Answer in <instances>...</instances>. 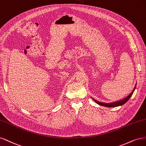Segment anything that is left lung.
Masks as SVG:
<instances>
[{
  "instance_id": "8db88e82",
  "label": "left lung",
  "mask_w": 146,
  "mask_h": 146,
  "mask_svg": "<svg viewBox=\"0 0 146 146\" xmlns=\"http://www.w3.org/2000/svg\"><path fill=\"white\" fill-rule=\"evenodd\" d=\"M136 85L133 88V90H132V92H131L128 96H127L125 98L122 99V100H120L119 101H116L110 102V103H106V102H102L98 101L95 100H94V99L92 98V99L96 103H97L98 104L102 106H104V107H117V106H120L124 104L125 103L129 100L131 96V95H133V93L136 88Z\"/></svg>"
}]
</instances>
